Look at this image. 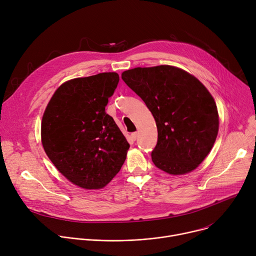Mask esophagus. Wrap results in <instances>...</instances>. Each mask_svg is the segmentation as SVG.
I'll return each instance as SVG.
<instances>
[{
  "instance_id": "1",
  "label": "esophagus",
  "mask_w": 256,
  "mask_h": 256,
  "mask_svg": "<svg viewBox=\"0 0 256 256\" xmlns=\"http://www.w3.org/2000/svg\"><path fill=\"white\" fill-rule=\"evenodd\" d=\"M137 136H138V133H137V132H133V133L131 134V137H132V139H133V140H136Z\"/></svg>"
}]
</instances>
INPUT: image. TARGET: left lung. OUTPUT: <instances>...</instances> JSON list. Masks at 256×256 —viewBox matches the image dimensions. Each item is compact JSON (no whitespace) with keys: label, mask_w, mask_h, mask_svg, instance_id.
<instances>
[{"label":"left lung","mask_w":256,"mask_h":256,"mask_svg":"<svg viewBox=\"0 0 256 256\" xmlns=\"http://www.w3.org/2000/svg\"><path fill=\"white\" fill-rule=\"evenodd\" d=\"M122 79L156 120V166L172 175L193 171L210 154L218 131L216 104L204 85L168 65L127 70Z\"/></svg>","instance_id":"obj_1"}]
</instances>
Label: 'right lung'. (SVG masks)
I'll use <instances>...</instances> for the list:
<instances>
[{
  "label": "right lung",
  "mask_w": 256,
  "mask_h": 256,
  "mask_svg": "<svg viewBox=\"0 0 256 256\" xmlns=\"http://www.w3.org/2000/svg\"><path fill=\"white\" fill-rule=\"evenodd\" d=\"M119 80L115 72L69 80L56 90L44 110V152L59 172L81 188L104 187L126 160L130 146L106 112Z\"/></svg>",
  "instance_id": "1"
}]
</instances>
